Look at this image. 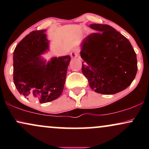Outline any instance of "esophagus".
Masks as SVG:
<instances>
[{"instance_id":"obj_1","label":"esophagus","mask_w":149,"mask_h":149,"mask_svg":"<svg viewBox=\"0 0 149 149\" xmlns=\"http://www.w3.org/2000/svg\"><path fill=\"white\" fill-rule=\"evenodd\" d=\"M78 54H79V49H78V48L74 49L72 52H71V57H73V58L77 57L78 56Z\"/></svg>"}]
</instances>
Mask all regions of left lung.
I'll list each match as a JSON object with an SVG mask.
<instances>
[{
  "label": "left lung",
  "instance_id": "1",
  "mask_svg": "<svg viewBox=\"0 0 149 149\" xmlns=\"http://www.w3.org/2000/svg\"><path fill=\"white\" fill-rule=\"evenodd\" d=\"M97 31L80 43L82 72L90 87L102 95H113L130 86L137 71L136 55L130 42L111 26L92 24Z\"/></svg>",
  "mask_w": 149,
  "mask_h": 149
}]
</instances>
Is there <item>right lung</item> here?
I'll return each mask as SVG.
<instances>
[{"label":"right lung","mask_w":149,"mask_h":149,"mask_svg":"<svg viewBox=\"0 0 149 149\" xmlns=\"http://www.w3.org/2000/svg\"><path fill=\"white\" fill-rule=\"evenodd\" d=\"M46 29L33 31L19 42L13 52V80L20 95L40 103L56 100L61 95L71 57H52L41 54L49 50Z\"/></svg>","instance_id":"add662e5"}]
</instances>
